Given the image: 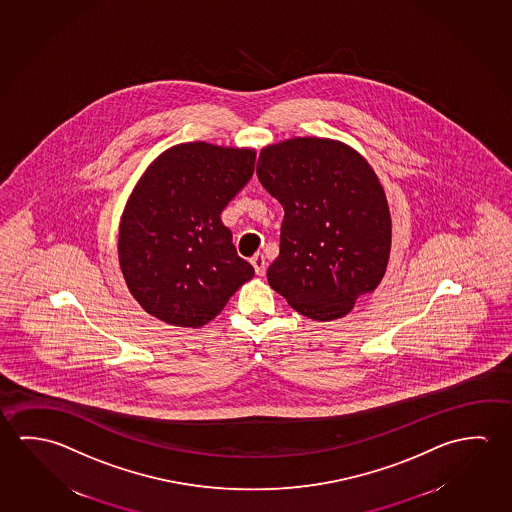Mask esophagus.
Returning <instances> with one entry per match:
<instances>
[{
	"mask_svg": "<svg viewBox=\"0 0 512 512\" xmlns=\"http://www.w3.org/2000/svg\"><path fill=\"white\" fill-rule=\"evenodd\" d=\"M253 268H255V273L259 275V277H264L266 275V259H264V255L262 253H257L255 257L252 259Z\"/></svg>",
	"mask_w": 512,
	"mask_h": 512,
	"instance_id": "obj_1",
	"label": "esophagus"
}]
</instances>
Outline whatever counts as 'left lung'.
Returning <instances> with one entry per match:
<instances>
[{"instance_id": "8db88e82", "label": "left lung", "mask_w": 512, "mask_h": 512, "mask_svg": "<svg viewBox=\"0 0 512 512\" xmlns=\"http://www.w3.org/2000/svg\"><path fill=\"white\" fill-rule=\"evenodd\" d=\"M257 176L284 207L269 285L307 318L348 314L389 260L391 216L377 175L346 144L294 137L260 151Z\"/></svg>"}]
</instances>
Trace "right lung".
Segmentation results:
<instances>
[{"mask_svg":"<svg viewBox=\"0 0 512 512\" xmlns=\"http://www.w3.org/2000/svg\"><path fill=\"white\" fill-rule=\"evenodd\" d=\"M253 168L255 151L198 141L164 151L135 185L119 227V264L148 314L202 327L253 277L219 218Z\"/></svg>","mask_w":512,"mask_h":512,"instance_id":"right-lung-1","label":"right lung"}]
</instances>
